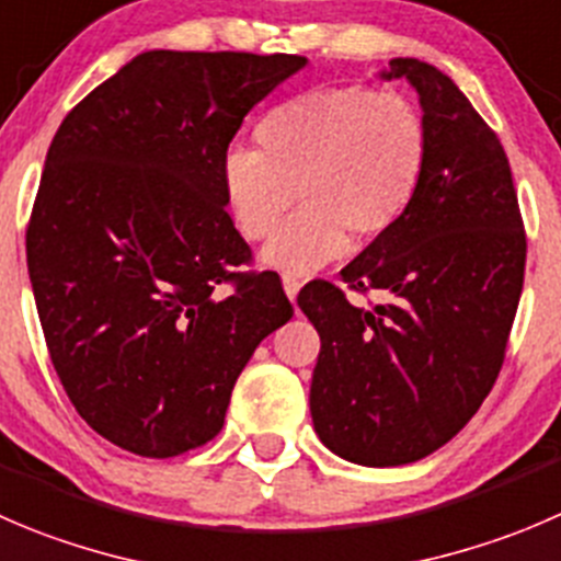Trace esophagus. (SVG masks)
<instances>
[{
  "label": "esophagus",
  "instance_id": "1",
  "mask_svg": "<svg viewBox=\"0 0 561 561\" xmlns=\"http://www.w3.org/2000/svg\"><path fill=\"white\" fill-rule=\"evenodd\" d=\"M282 282H285L287 298H290V301H296L298 290H301V279H298L296 274H285V276H282Z\"/></svg>",
  "mask_w": 561,
  "mask_h": 561
}]
</instances>
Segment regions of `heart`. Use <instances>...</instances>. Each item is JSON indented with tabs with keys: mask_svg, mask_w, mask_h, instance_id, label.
Instances as JSON below:
<instances>
[{
	"mask_svg": "<svg viewBox=\"0 0 561 561\" xmlns=\"http://www.w3.org/2000/svg\"><path fill=\"white\" fill-rule=\"evenodd\" d=\"M257 150H227L221 197L247 241H265V263L309 274L356 243L389 236L416 199L427 134L394 92L320 87L276 103L254 128Z\"/></svg>",
	"mask_w": 561,
	"mask_h": 561,
	"instance_id": "b5f03b06",
	"label": "heart"
}]
</instances>
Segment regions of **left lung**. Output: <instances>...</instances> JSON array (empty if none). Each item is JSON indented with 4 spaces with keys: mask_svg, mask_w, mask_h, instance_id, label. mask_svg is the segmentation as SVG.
I'll return each instance as SVG.
<instances>
[{
    "mask_svg": "<svg viewBox=\"0 0 561 561\" xmlns=\"http://www.w3.org/2000/svg\"><path fill=\"white\" fill-rule=\"evenodd\" d=\"M419 92L427 164L411 210L340 271L298 293L320 334L309 411L320 442L358 466H405L458 436L499 378L524 290L526 232L507 153L449 76L391 59Z\"/></svg>",
    "mask_w": 561,
    "mask_h": 561,
    "instance_id": "1",
    "label": "left lung"
}]
</instances>
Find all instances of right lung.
<instances>
[{
    "mask_svg": "<svg viewBox=\"0 0 561 561\" xmlns=\"http://www.w3.org/2000/svg\"><path fill=\"white\" fill-rule=\"evenodd\" d=\"M298 54L145 51L54 134L26 225L48 356L87 425L125 453L178 458L219 436L254 347L293 318L219 167Z\"/></svg>",
    "mask_w": 561,
    "mask_h": 561,
    "instance_id": "add662e5",
    "label": "right lung"
}]
</instances>
